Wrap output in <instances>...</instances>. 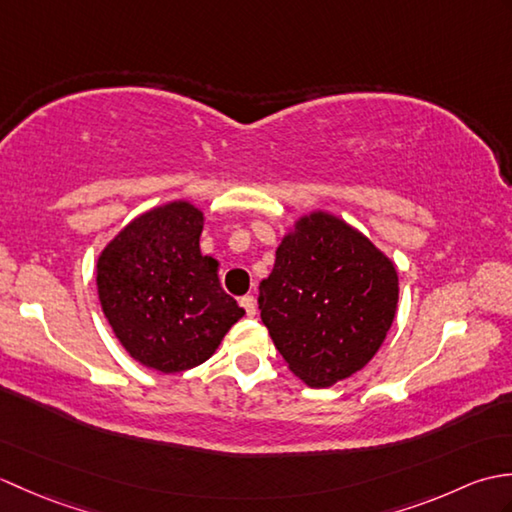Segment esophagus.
<instances>
[{
  "label": "esophagus",
  "mask_w": 512,
  "mask_h": 512,
  "mask_svg": "<svg viewBox=\"0 0 512 512\" xmlns=\"http://www.w3.org/2000/svg\"><path fill=\"white\" fill-rule=\"evenodd\" d=\"M239 306L246 310L248 317H255L257 314V299L253 295H244L242 299H239Z\"/></svg>",
  "instance_id": "1"
}]
</instances>
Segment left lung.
I'll list each match as a JSON object with an SVG mask.
<instances>
[{
  "label": "left lung",
  "mask_w": 512,
  "mask_h": 512,
  "mask_svg": "<svg viewBox=\"0 0 512 512\" xmlns=\"http://www.w3.org/2000/svg\"><path fill=\"white\" fill-rule=\"evenodd\" d=\"M259 310L290 372L330 387L383 345L398 310L396 264L341 217L310 211L281 237Z\"/></svg>",
  "instance_id": "left-lung-1"
}]
</instances>
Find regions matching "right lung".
Returning <instances> with one entry per match:
<instances>
[{
  "label": "right lung",
  "mask_w": 512,
  "mask_h": 512,
  "mask_svg": "<svg viewBox=\"0 0 512 512\" xmlns=\"http://www.w3.org/2000/svg\"><path fill=\"white\" fill-rule=\"evenodd\" d=\"M204 211L173 200L134 217L96 259V290L125 352L160 374H180L215 354L244 317L220 286V262L202 255Z\"/></svg>",
  "instance_id": "add662e5"
}]
</instances>
